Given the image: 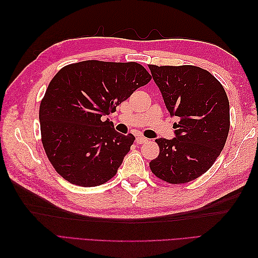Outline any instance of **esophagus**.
Listing matches in <instances>:
<instances>
[{
    "mask_svg": "<svg viewBox=\"0 0 258 258\" xmlns=\"http://www.w3.org/2000/svg\"><path fill=\"white\" fill-rule=\"evenodd\" d=\"M146 142H147V139L144 138V136H139V138H136V143L143 144V143H146Z\"/></svg>",
    "mask_w": 258,
    "mask_h": 258,
    "instance_id": "esophagus-1",
    "label": "esophagus"
}]
</instances>
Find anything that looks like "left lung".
Returning a JSON list of instances; mask_svg holds the SVG:
<instances>
[{"instance_id":"obj_1","label":"left lung","mask_w":258,"mask_h":258,"mask_svg":"<svg viewBox=\"0 0 258 258\" xmlns=\"http://www.w3.org/2000/svg\"><path fill=\"white\" fill-rule=\"evenodd\" d=\"M168 112L179 118L176 138L155 140L160 154L150 163L164 182L184 184L206 173L220 156L229 131V102L221 82L193 65H149Z\"/></svg>"}]
</instances>
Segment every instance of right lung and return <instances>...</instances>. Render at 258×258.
Instances as JSON below:
<instances>
[{"instance_id":"add662e5","label":"right lung","mask_w":258,"mask_h":258,"mask_svg":"<svg viewBox=\"0 0 258 258\" xmlns=\"http://www.w3.org/2000/svg\"><path fill=\"white\" fill-rule=\"evenodd\" d=\"M151 80L136 62L90 59L58 71L42 98L38 116L45 154L64 179L92 187L116 175L135 136L116 132L102 117Z\"/></svg>"}]
</instances>
